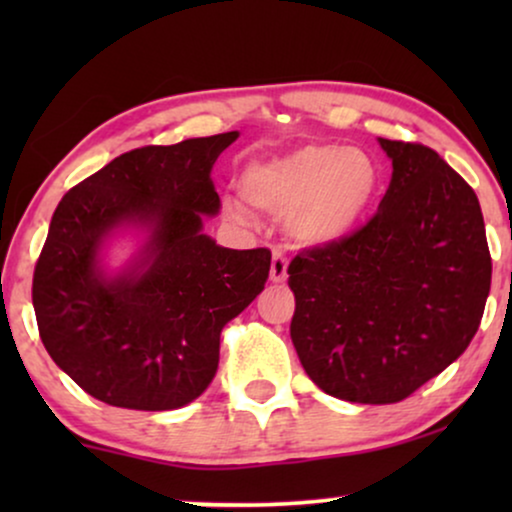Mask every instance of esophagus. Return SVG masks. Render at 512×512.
I'll return each instance as SVG.
<instances>
[{
	"label": "esophagus",
	"instance_id": "esophagus-1",
	"mask_svg": "<svg viewBox=\"0 0 512 512\" xmlns=\"http://www.w3.org/2000/svg\"><path fill=\"white\" fill-rule=\"evenodd\" d=\"M286 268H289V261H286V254L284 251H279V249H275L272 251V265H270V279L275 284H282V282H286Z\"/></svg>",
	"mask_w": 512,
	"mask_h": 512
}]
</instances>
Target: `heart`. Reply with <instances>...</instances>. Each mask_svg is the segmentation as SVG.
Returning <instances> with one entry per match:
<instances>
[{
  "instance_id": "heart-1",
  "label": "heart",
  "mask_w": 512,
  "mask_h": 512,
  "mask_svg": "<svg viewBox=\"0 0 512 512\" xmlns=\"http://www.w3.org/2000/svg\"><path fill=\"white\" fill-rule=\"evenodd\" d=\"M240 191L263 212L286 216L298 242L328 244L352 233L366 216L377 191V167L359 149L305 144L249 165Z\"/></svg>"
}]
</instances>
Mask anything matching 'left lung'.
I'll return each instance as SVG.
<instances>
[{"label": "left lung", "instance_id": "8db88e82", "mask_svg": "<svg viewBox=\"0 0 512 512\" xmlns=\"http://www.w3.org/2000/svg\"><path fill=\"white\" fill-rule=\"evenodd\" d=\"M391 181L373 219L289 263L305 373L349 403H398L457 361L492 284L478 195L436 151L380 139Z\"/></svg>", "mask_w": 512, "mask_h": 512}]
</instances>
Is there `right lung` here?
<instances>
[{
    "mask_svg": "<svg viewBox=\"0 0 512 512\" xmlns=\"http://www.w3.org/2000/svg\"><path fill=\"white\" fill-rule=\"evenodd\" d=\"M240 132L142 146L62 195L32 279L51 359L97 401L128 410L191 403L219 368L221 331L258 293L270 249H226L202 233L219 212L212 167ZM150 230L121 276L99 268L111 229Z\"/></svg>",
    "mask_w": 512,
    "mask_h": 512,
    "instance_id": "obj_1",
    "label": "right lung"
}]
</instances>
